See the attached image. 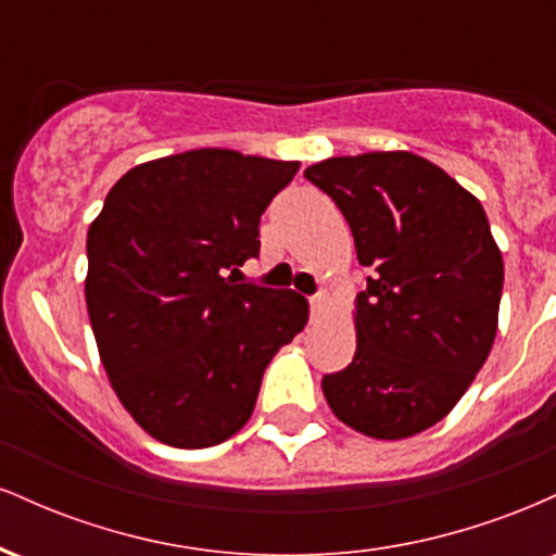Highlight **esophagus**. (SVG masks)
<instances>
[{
	"mask_svg": "<svg viewBox=\"0 0 556 556\" xmlns=\"http://www.w3.org/2000/svg\"><path fill=\"white\" fill-rule=\"evenodd\" d=\"M308 303H311V314L321 316L324 305H327V292H316V295L308 298Z\"/></svg>",
	"mask_w": 556,
	"mask_h": 556,
	"instance_id": "34e87169",
	"label": "esophagus"
}]
</instances>
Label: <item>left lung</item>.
Here are the masks:
<instances>
[{
	"label": "left lung",
	"instance_id": "left-lung-1",
	"mask_svg": "<svg viewBox=\"0 0 556 556\" xmlns=\"http://www.w3.org/2000/svg\"><path fill=\"white\" fill-rule=\"evenodd\" d=\"M305 180L337 203L363 266L353 363L321 379L350 429L405 439L439 424L486 363L504 264L481 201L410 151L311 164Z\"/></svg>",
	"mask_w": 556,
	"mask_h": 556
}]
</instances>
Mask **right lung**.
Returning a JSON list of instances; mask_svg holds the SVG:
<instances>
[{
	"label": "right lung",
	"mask_w": 556,
	"mask_h": 556,
	"mask_svg": "<svg viewBox=\"0 0 556 556\" xmlns=\"http://www.w3.org/2000/svg\"><path fill=\"white\" fill-rule=\"evenodd\" d=\"M300 162L195 149L132 167L88 227L86 305L125 410L180 450L251 418L277 350L308 321L292 290L240 282L261 214Z\"/></svg>",
	"instance_id": "right-lung-1"
}]
</instances>
